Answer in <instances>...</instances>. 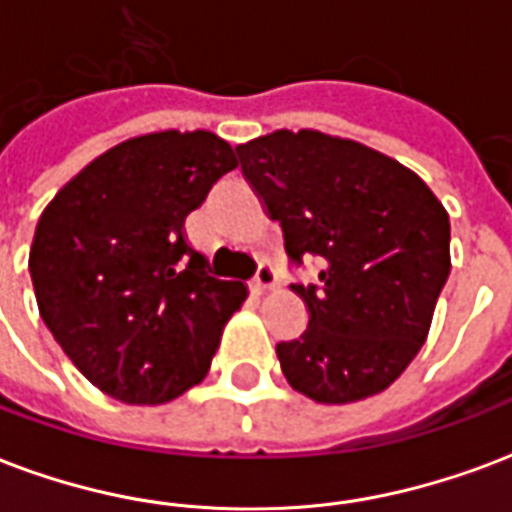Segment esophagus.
<instances>
[{
  "label": "esophagus",
  "instance_id": "34e87169",
  "mask_svg": "<svg viewBox=\"0 0 512 512\" xmlns=\"http://www.w3.org/2000/svg\"><path fill=\"white\" fill-rule=\"evenodd\" d=\"M276 285V271L271 263H260L257 266V274L255 279H252V293H266V290H271V287Z\"/></svg>",
  "mask_w": 512,
  "mask_h": 512
}]
</instances>
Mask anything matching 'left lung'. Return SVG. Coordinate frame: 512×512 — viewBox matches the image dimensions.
Segmentation results:
<instances>
[{
	"label": "left lung",
	"mask_w": 512,
	"mask_h": 512,
	"mask_svg": "<svg viewBox=\"0 0 512 512\" xmlns=\"http://www.w3.org/2000/svg\"><path fill=\"white\" fill-rule=\"evenodd\" d=\"M236 151L290 266L320 268L290 285L309 325L276 344L282 374L320 404L385 391L426 342L448 282V211L410 168L355 140L276 130Z\"/></svg>",
	"instance_id": "obj_1"
}]
</instances>
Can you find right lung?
<instances>
[{
    "instance_id": "add662e5",
    "label": "right lung",
    "mask_w": 512,
    "mask_h": 512,
    "mask_svg": "<svg viewBox=\"0 0 512 512\" xmlns=\"http://www.w3.org/2000/svg\"><path fill=\"white\" fill-rule=\"evenodd\" d=\"M238 160L214 132H151L59 189L34 230L40 317L102 393L165 404L208 374L246 287L206 271L184 219Z\"/></svg>"
}]
</instances>
